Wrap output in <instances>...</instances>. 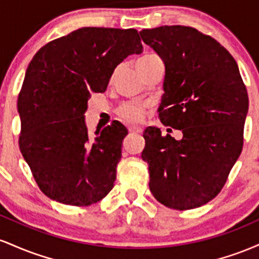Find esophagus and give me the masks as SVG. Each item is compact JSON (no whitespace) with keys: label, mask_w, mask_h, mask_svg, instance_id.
<instances>
[{"label":"esophagus","mask_w":259,"mask_h":259,"mask_svg":"<svg viewBox=\"0 0 259 259\" xmlns=\"http://www.w3.org/2000/svg\"><path fill=\"white\" fill-rule=\"evenodd\" d=\"M129 133L130 134H140V133H142V129H141V126H130Z\"/></svg>","instance_id":"esophagus-1"}]
</instances>
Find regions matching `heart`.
I'll return each mask as SVG.
<instances>
[{"instance_id": "1", "label": "heart", "mask_w": 259, "mask_h": 259, "mask_svg": "<svg viewBox=\"0 0 259 259\" xmlns=\"http://www.w3.org/2000/svg\"><path fill=\"white\" fill-rule=\"evenodd\" d=\"M158 58V56L156 55H145L142 57H140L136 62V67H142V65H146L150 62L154 61V59ZM118 115L120 117V119H123L126 123H139L142 119L145 113V106L141 103L136 102H126L124 105H121L118 108Z\"/></svg>"}]
</instances>
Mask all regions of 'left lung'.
<instances>
[{"mask_svg":"<svg viewBox=\"0 0 259 259\" xmlns=\"http://www.w3.org/2000/svg\"><path fill=\"white\" fill-rule=\"evenodd\" d=\"M140 35L165 67L160 120L183 133L175 140L145 129L150 190L171 209L201 207L221 192L242 151L247 90L234 57L213 37L181 25Z\"/></svg>","mask_w":259,"mask_h":259,"instance_id":"obj_1","label":"left lung"}]
</instances>
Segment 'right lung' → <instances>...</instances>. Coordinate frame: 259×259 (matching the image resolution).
<instances>
[{
	"mask_svg": "<svg viewBox=\"0 0 259 259\" xmlns=\"http://www.w3.org/2000/svg\"><path fill=\"white\" fill-rule=\"evenodd\" d=\"M135 29L81 28L45 45L25 72L18 97L20 152L47 197L90 206L114 186L121 144L119 121L88 134L91 92H105L118 64L142 52Z\"/></svg>",
	"mask_w": 259,
	"mask_h": 259,
	"instance_id": "obj_1",
	"label": "right lung"
}]
</instances>
